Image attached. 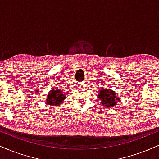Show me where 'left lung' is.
Here are the masks:
<instances>
[{
	"mask_svg": "<svg viewBox=\"0 0 159 159\" xmlns=\"http://www.w3.org/2000/svg\"><path fill=\"white\" fill-rule=\"evenodd\" d=\"M98 98L101 100V102L104 106L111 107L116 105V101L120 100L116 95L113 90L110 89H104L103 90L99 91L98 94Z\"/></svg>",
	"mask_w": 159,
	"mask_h": 159,
	"instance_id": "8db88e82",
	"label": "left lung"
}]
</instances>
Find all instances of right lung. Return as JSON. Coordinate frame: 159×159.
<instances>
[{"label":"right lung","instance_id":"right-lung-1","mask_svg":"<svg viewBox=\"0 0 159 159\" xmlns=\"http://www.w3.org/2000/svg\"><path fill=\"white\" fill-rule=\"evenodd\" d=\"M65 96L63 95L62 90L54 89L48 93L46 101L47 104H48V105L55 106V105H59V104L63 102Z\"/></svg>","mask_w":159,"mask_h":159}]
</instances>
